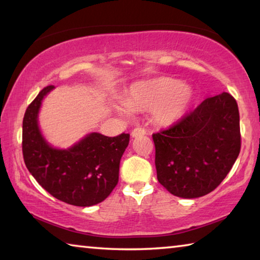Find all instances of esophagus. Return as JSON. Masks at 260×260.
I'll return each instance as SVG.
<instances>
[{
    "label": "esophagus",
    "instance_id": "1",
    "mask_svg": "<svg viewBox=\"0 0 260 260\" xmlns=\"http://www.w3.org/2000/svg\"><path fill=\"white\" fill-rule=\"evenodd\" d=\"M147 133L146 128L143 127H136L133 131H132V138H136V136H142Z\"/></svg>",
    "mask_w": 260,
    "mask_h": 260
}]
</instances>
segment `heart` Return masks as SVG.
<instances>
[{"instance_id": "obj_1", "label": "heart", "mask_w": 260, "mask_h": 260, "mask_svg": "<svg viewBox=\"0 0 260 260\" xmlns=\"http://www.w3.org/2000/svg\"><path fill=\"white\" fill-rule=\"evenodd\" d=\"M192 89L172 78H156L132 87L126 105L131 110H152L159 124H171L186 112L192 101ZM119 111L124 112L121 109Z\"/></svg>"}]
</instances>
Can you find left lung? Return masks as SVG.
<instances>
[{
	"mask_svg": "<svg viewBox=\"0 0 260 260\" xmlns=\"http://www.w3.org/2000/svg\"><path fill=\"white\" fill-rule=\"evenodd\" d=\"M157 179L174 196L196 199L214 190L239 157L240 113L222 93L204 100L166 129L152 134Z\"/></svg>",
	"mask_w": 260,
	"mask_h": 260,
	"instance_id": "8db88e82",
	"label": "left lung"
}]
</instances>
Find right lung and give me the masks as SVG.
Instances as JSON below:
<instances>
[{"label":"right lung","instance_id":"obj_1","mask_svg":"<svg viewBox=\"0 0 260 260\" xmlns=\"http://www.w3.org/2000/svg\"><path fill=\"white\" fill-rule=\"evenodd\" d=\"M52 88H43L26 109L21 143L25 165L55 199L76 206L99 204L117 186L120 159L128 146L129 134L109 138L90 133L67 150L52 148L38 126L41 102Z\"/></svg>","mask_w":260,"mask_h":260}]
</instances>
